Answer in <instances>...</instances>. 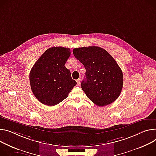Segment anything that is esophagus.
Returning <instances> with one entry per match:
<instances>
[{
    "label": "esophagus",
    "mask_w": 156,
    "mask_h": 156,
    "mask_svg": "<svg viewBox=\"0 0 156 156\" xmlns=\"http://www.w3.org/2000/svg\"><path fill=\"white\" fill-rule=\"evenodd\" d=\"M80 81H81V80H80V79H78V80H76V82H77V84H78V85H80Z\"/></svg>",
    "instance_id": "1"
}]
</instances>
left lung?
Masks as SVG:
<instances>
[{
    "label": "left lung",
    "mask_w": 156,
    "mask_h": 156,
    "mask_svg": "<svg viewBox=\"0 0 156 156\" xmlns=\"http://www.w3.org/2000/svg\"><path fill=\"white\" fill-rule=\"evenodd\" d=\"M73 53L86 69L81 86L90 100L100 106L117 100L122 88L123 74L112 56L96 46L74 48Z\"/></svg>",
    "instance_id": "1"
}]
</instances>
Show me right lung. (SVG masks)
Returning <instances> with one entry per match:
<instances>
[{
	"label": "right lung",
	"instance_id": "1",
	"mask_svg": "<svg viewBox=\"0 0 156 156\" xmlns=\"http://www.w3.org/2000/svg\"><path fill=\"white\" fill-rule=\"evenodd\" d=\"M70 49L62 47L47 49L38 59L30 72L32 91L45 105L55 106L66 99L76 84L65 63Z\"/></svg>",
	"mask_w": 156,
	"mask_h": 156
}]
</instances>
